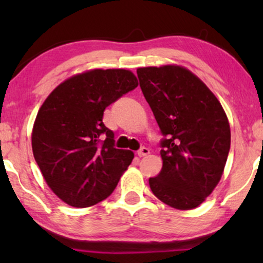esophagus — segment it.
Returning a JSON list of instances; mask_svg holds the SVG:
<instances>
[{"mask_svg":"<svg viewBox=\"0 0 263 263\" xmlns=\"http://www.w3.org/2000/svg\"><path fill=\"white\" fill-rule=\"evenodd\" d=\"M147 154H149V149L147 148V147H142L141 149L138 151V156L141 158V157H145Z\"/></svg>","mask_w":263,"mask_h":263,"instance_id":"34e87169","label":"esophagus"}]
</instances>
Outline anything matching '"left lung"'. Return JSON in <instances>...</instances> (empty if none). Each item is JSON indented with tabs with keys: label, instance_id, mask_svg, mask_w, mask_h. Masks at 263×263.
<instances>
[{
	"label": "left lung",
	"instance_id": "obj_1",
	"mask_svg": "<svg viewBox=\"0 0 263 263\" xmlns=\"http://www.w3.org/2000/svg\"><path fill=\"white\" fill-rule=\"evenodd\" d=\"M161 133L163 167L149 178L152 193L176 210L199 207L220 181L231 145L220 102L189 69L166 64L136 70Z\"/></svg>",
	"mask_w": 263,
	"mask_h": 263
}]
</instances>
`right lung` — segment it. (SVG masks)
I'll list each match as a JSON object with an SVG mask.
<instances>
[{"label":"right lung","instance_id":"1","mask_svg":"<svg viewBox=\"0 0 263 263\" xmlns=\"http://www.w3.org/2000/svg\"><path fill=\"white\" fill-rule=\"evenodd\" d=\"M138 85L128 69H89L61 82L42 104L32 151L46 184L64 203L85 208L100 202L130 165L134 153L115 148L103 115Z\"/></svg>","mask_w":263,"mask_h":263}]
</instances>
